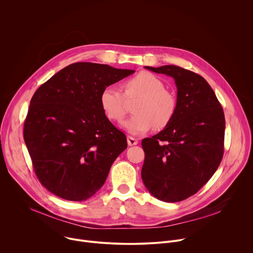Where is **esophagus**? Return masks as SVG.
Wrapping results in <instances>:
<instances>
[{
  "mask_svg": "<svg viewBox=\"0 0 253 253\" xmlns=\"http://www.w3.org/2000/svg\"><path fill=\"white\" fill-rule=\"evenodd\" d=\"M127 142H128L129 146H134V145H137V144H138V140L134 137H131V136L127 137Z\"/></svg>",
  "mask_w": 253,
  "mask_h": 253,
  "instance_id": "34e87169",
  "label": "esophagus"
}]
</instances>
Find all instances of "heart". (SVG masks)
<instances>
[{"mask_svg":"<svg viewBox=\"0 0 253 253\" xmlns=\"http://www.w3.org/2000/svg\"><path fill=\"white\" fill-rule=\"evenodd\" d=\"M138 98L133 106L130 118L122 123L130 134L138 135L151 128L163 130L173 120L177 102L175 97L165 90L160 78L149 72H140L126 80L124 94L115 86L105 87L99 97L100 106L106 117L115 122L121 121L127 113L126 99Z\"/></svg>","mask_w":253,"mask_h":253,"instance_id":"b5f03b06","label":"heart"}]
</instances>
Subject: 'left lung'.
Returning <instances> with one entry per match:
<instances>
[{"instance_id":"obj_1","label":"left lung","mask_w":253,"mask_h":253,"mask_svg":"<svg viewBox=\"0 0 253 253\" xmlns=\"http://www.w3.org/2000/svg\"><path fill=\"white\" fill-rule=\"evenodd\" d=\"M174 79L177 110L172 122L142 140L143 183L157 199L178 202L195 194L217 170L224 151L225 118L210 85L174 65L145 66Z\"/></svg>"}]
</instances>
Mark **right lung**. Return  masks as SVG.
<instances>
[{
	"label": "right lung",
	"instance_id": "1",
	"mask_svg": "<svg viewBox=\"0 0 253 253\" xmlns=\"http://www.w3.org/2000/svg\"><path fill=\"white\" fill-rule=\"evenodd\" d=\"M134 72L78 62L35 92L24 140L35 173L50 192L83 201L103 186L113 162L127 148V139L104 114L100 93Z\"/></svg>",
	"mask_w": 253,
	"mask_h": 253
}]
</instances>
